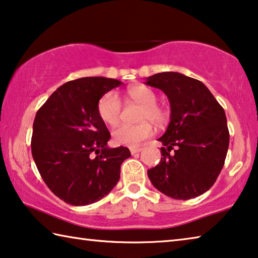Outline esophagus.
Returning <instances> with one entry per match:
<instances>
[{
    "instance_id": "esophagus-1",
    "label": "esophagus",
    "mask_w": 258,
    "mask_h": 258,
    "mask_svg": "<svg viewBox=\"0 0 258 258\" xmlns=\"http://www.w3.org/2000/svg\"><path fill=\"white\" fill-rule=\"evenodd\" d=\"M143 149L142 147H132V149H130V153H132L133 155L134 154H137V153H139V152H141Z\"/></svg>"
}]
</instances>
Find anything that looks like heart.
Returning <instances> with one entry per match:
<instances>
[{
	"instance_id": "heart-1",
	"label": "heart",
	"mask_w": 258,
	"mask_h": 258,
	"mask_svg": "<svg viewBox=\"0 0 258 258\" xmlns=\"http://www.w3.org/2000/svg\"><path fill=\"white\" fill-rule=\"evenodd\" d=\"M125 99L141 105L139 121L137 125H120L112 133L114 144L136 147L143 141L154 134V128L149 119L157 125H162L168 120V112L157 104L158 96L155 91L146 86H135L125 92ZM121 100L115 92H107L100 97L97 104V112L100 120L108 125H116L121 115Z\"/></svg>"
}]
</instances>
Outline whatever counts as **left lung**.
<instances>
[{
    "instance_id": "8db88e82",
    "label": "left lung",
    "mask_w": 258,
    "mask_h": 258,
    "mask_svg": "<svg viewBox=\"0 0 258 258\" xmlns=\"http://www.w3.org/2000/svg\"><path fill=\"white\" fill-rule=\"evenodd\" d=\"M145 84L162 90L170 104V122L158 139L161 161L147 170L151 183L172 199L199 197L224 166L230 143L224 109L204 83L178 72L154 74Z\"/></svg>"
}]
</instances>
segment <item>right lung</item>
Segmentation results:
<instances>
[{"label": "right lung", "instance_id": "obj_1", "mask_svg": "<svg viewBox=\"0 0 258 258\" xmlns=\"http://www.w3.org/2000/svg\"><path fill=\"white\" fill-rule=\"evenodd\" d=\"M121 84L103 77L66 82L36 113L33 159L46 186L66 204L87 206L107 196L132 155L123 146L109 149L111 135L97 112L100 97Z\"/></svg>", "mask_w": 258, "mask_h": 258}]
</instances>
